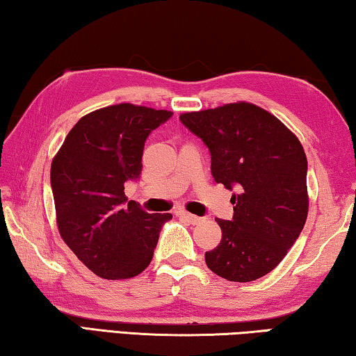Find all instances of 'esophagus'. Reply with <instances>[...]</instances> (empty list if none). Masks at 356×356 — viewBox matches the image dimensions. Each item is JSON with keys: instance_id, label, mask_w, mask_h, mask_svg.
<instances>
[{"instance_id": "esophagus-1", "label": "esophagus", "mask_w": 356, "mask_h": 356, "mask_svg": "<svg viewBox=\"0 0 356 356\" xmlns=\"http://www.w3.org/2000/svg\"><path fill=\"white\" fill-rule=\"evenodd\" d=\"M176 215L177 216H180V218H185L186 221H190L191 225H196V222H200V216H196V215H193V213H190V212H186V210H184V209H179L177 212H176Z\"/></svg>"}]
</instances>
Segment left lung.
<instances>
[{
	"instance_id": "1",
	"label": "left lung",
	"mask_w": 356,
	"mask_h": 356,
	"mask_svg": "<svg viewBox=\"0 0 356 356\" xmlns=\"http://www.w3.org/2000/svg\"><path fill=\"white\" fill-rule=\"evenodd\" d=\"M212 155V176L231 197L232 221L206 264L221 278L248 282L272 272L303 231L309 209L305 149L278 118L250 102L180 114Z\"/></svg>"
}]
</instances>
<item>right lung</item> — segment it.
Wrapping results in <instances>:
<instances>
[{
  "mask_svg": "<svg viewBox=\"0 0 356 356\" xmlns=\"http://www.w3.org/2000/svg\"><path fill=\"white\" fill-rule=\"evenodd\" d=\"M172 111L118 104L88 113L53 156L50 180L58 231L100 278L127 280L152 261L171 213L127 202L124 184L141 172L144 141Z\"/></svg>",
  "mask_w": 356,
  "mask_h": 356,
  "instance_id": "obj_1",
  "label": "right lung"
}]
</instances>
